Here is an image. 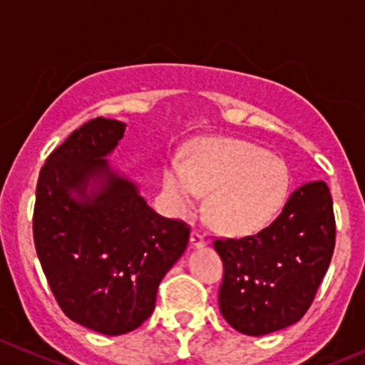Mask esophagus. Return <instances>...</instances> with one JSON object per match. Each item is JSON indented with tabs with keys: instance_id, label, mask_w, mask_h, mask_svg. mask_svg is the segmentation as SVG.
Segmentation results:
<instances>
[{
	"instance_id": "obj_1",
	"label": "esophagus",
	"mask_w": 365,
	"mask_h": 365,
	"mask_svg": "<svg viewBox=\"0 0 365 365\" xmlns=\"http://www.w3.org/2000/svg\"><path fill=\"white\" fill-rule=\"evenodd\" d=\"M190 247L192 248H203L205 247V236L198 230H192L190 232Z\"/></svg>"
}]
</instances>
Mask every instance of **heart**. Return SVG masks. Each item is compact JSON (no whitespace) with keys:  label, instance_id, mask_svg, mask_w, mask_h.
Wrapping results in <instances>:
<instances>
[{"label":"heart","instance_id":"obj_1","mask_svg":"<svg viewBox=\"0 0 365 365\" xmlns=\"http://www.w3.org/2000/svg\"><path fill=\"white\" fill-rule=\"evenodd\" d=\"M162 183L178 214L196 209L210 190V223L230 236H247L274 220L288 196L290 173L281 158L250 142L207 138L194 144L185 160H169Z\"/></svg>","mask_w":365,"mask_h":365}]
</instances>
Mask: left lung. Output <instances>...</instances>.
<instances>
[{
	"label": "left lung",
	"instance_id": "obj_1",
	"mask_svg": "<svg viewBox=\"0 0 365 365\" xmlns=\"http://www.w3.org/2000/svg\"><path fill=\"white\" fill-rule=\"evenodd\" d=\"M223 261L220 312L234 329L268 335L301 321L312 306L335 248L333 200L324 182L295 189L267 229L216 240Z\"/></svg>",
	"mask_w": 365,
	"mask_h": 365
}]
</instances>
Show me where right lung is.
Masks as SVG:
<instances>
[{
    "mask_svg": "<svg viewBox=\"0 0 365 365\" xmlns=\"http://www.w3.org/2000/svg\"><path fill=\"white\" fill-rule=\"evenodd\" d=\"M125 124L91 118L46 158L34 207V243L61 309L102 335L151 317L163 275L182 257L189 227L156 214L106 156Z\"/></svg>",
    "mask_w": 365,
    "mask_h": 365,
    "instance_id": "obj_1",
    "label": "right lung"
}]
</instances>
